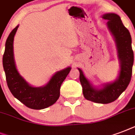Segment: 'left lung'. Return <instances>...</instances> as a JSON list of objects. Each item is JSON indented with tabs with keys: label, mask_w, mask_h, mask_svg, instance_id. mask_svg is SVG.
<instances>
[{
	"label": "left lung",
	"mask_w": 135,
	"mask_h": 135,
	"mask_svg": "<svg viewBox=\"0 0 135 135\" xmlns=\"http://www.w3.org/2000/svg\"><path fill=\"white\" fill-rule=\"evenodd\" d=\"M103 19L108 20L107 25L115 38L120 64L119 77L115 82L106 84L102 89H95L91 85L80 69V82L85 98L99 104H109L116 100L126 90L131 80L134 53L132 48L131 36L123 24L120 17L114 13L104 15Z\"/></svg>",
	"instance_id": "left-lung-1"
}]
</instances>
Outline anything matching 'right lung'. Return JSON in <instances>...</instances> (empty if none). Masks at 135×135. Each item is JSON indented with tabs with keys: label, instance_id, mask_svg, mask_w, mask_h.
<instances>
[{
	"label": "right lung",
	"instance_id": "right-lung-1",
	"mask_svg": "<svg viewBox=\"0 0 135 135\" xmlns=\"http://www.w3.org/2000/svg\"><path fill=\"white\" fill-rule=\"evenodd\" d=\"M18 27L16 26L7 37L3 57L7 86L13 96L26 107L38 110L45 109L54 104L59 99L60 87L69 74L71 68L56 73L45 86L33 88L29 85L19 74L14 61L13 40Z\"/></svg>",
	"mask_w": 135,
	"mask_h": 135
}]
</instances>
